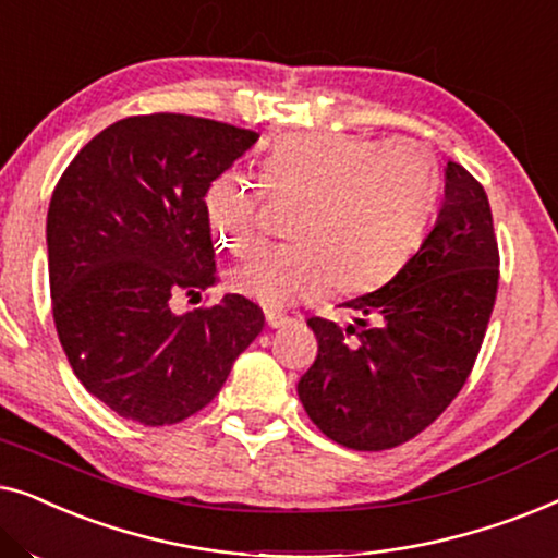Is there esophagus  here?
<instances>
[{"label": "esophagus", "instance_id": "1", "mask_svg": "<svg viewBox=\"0 0 558 558\" xmlns=\"http://www.w3.org/2000/svg\"><path fill=\"white\" fill-rule=\"evenodd\" d=\"M266 323H269V327H274V330H277V327H287V325H292L294 319L289 317V315H284V312L266 310Z\"/></svg>", "mask_w": 558, "mask_h": 558}]
</instances>
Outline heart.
<instances>
[{
    "instance_id": "obj_1",
    "label": "heart",
    "mask_w": 558,
    "mask_h": 558,
    "mask_svg": "<svg viewBox=\"0 0 558 558\" xmlns=\"http://www.w3.org/2000/svg\"><path fill=\"white\" fill-rule=\"evenodd\" d=\"M264 187L300 201L284 246L256 248L231 271L235 292L281 310L335 289L386 284L422 243L439 201V165L414 142L353 134H289L264 159ZM264 193L239 170L203 197L205 220L235 254L256 241Z\"/></svg>"
}]
</instances>
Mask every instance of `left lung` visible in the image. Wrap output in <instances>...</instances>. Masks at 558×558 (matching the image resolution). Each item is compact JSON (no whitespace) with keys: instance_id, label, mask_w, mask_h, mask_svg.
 <instances>
[{"instance_id":"obj_1","label":"left lung","mask_w":558,"mask_h":558,"mask_svg":"<svg viewBox=\"0 0 558 558\" xmlns=\"http://www.w3.org/2000/svg\"><path fill=\"white\" fill-rule=\"evenodd\" d=\"M437 226L403 269L342 307L355 325L310 317L317 357L296 393L317 429L357 452H380L437 422L468 380L500 279L485 187L447 162Z\"/></svg>"}]
</instances>
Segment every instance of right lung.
Masks as SVG:
<instances>
[{
    "mask_svg": "<svg viewBox=\"0 0 558 558\" xmlns=\"http://www.w3.org/2000/svg\"><path fill=\"white\" fill-rule=\"evenodd\" d=\"M256 132L185 113L106 126L60 174L48 210L52 319L88 393L129 422L170 426L216 399L264 330L241 294L185 315L216 281L205 190Z\"/></svg>",
    "mask_w": 558,
    "mask_h": 558,
    "instance_id": "right-lung-1",
    "label": "right lung"
}]
</instances>
